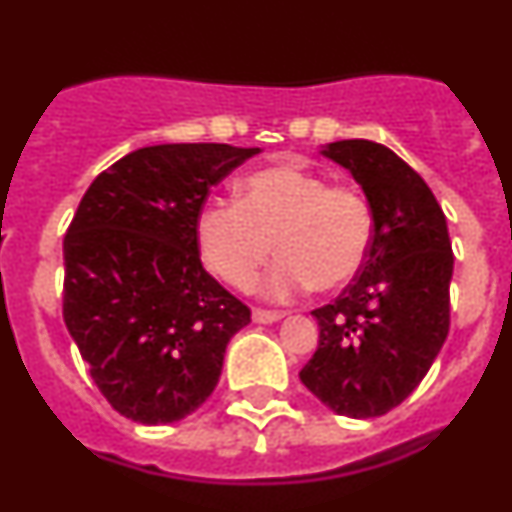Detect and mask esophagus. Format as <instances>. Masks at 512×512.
Wrapping results in <instances>:
<instances>
[{"label":"esophagus","instance_id":"obj_1","mask_svg":"<svg viewBox=\"0 0 512 512\" xmlns=\"http://www.w3.org/2000/svg\"><path fill=\"white\" fill-rule=\"evenodd\" d=\"M281 318H283V313H278V311H263V308H256L254 311L256 323H276V321H281Z\"/></svg>","mask_w":512,"mask_h":512}]
</instances>
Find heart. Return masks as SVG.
<instances>
[{
	"label": "heart",
	"mask_w": 512,
	"mask_h": 512,
	"mask_svg": "<svg viewBox=\"0 0 512 512\" xmlns=\"http://www.w3.org/2000/svg\"><path fill=\"white\" fill-rule=\"evenodd\" d=\"M373 224L361 191L286 161L244 176L239 201H206L194 236L206 268L239 291L254 286L276 249L281 258L263 281V296L286 303L311 286H346L371 251Z\"/></svg>",
	"instance_id": "obj_1"
}]
</instances>
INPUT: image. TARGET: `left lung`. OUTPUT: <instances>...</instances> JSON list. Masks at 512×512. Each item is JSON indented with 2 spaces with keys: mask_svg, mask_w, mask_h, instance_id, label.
<instances>
[{
  "mask_svg": "<svg viewBox=\"0 0 512 512\" xmlns=\"http://www.w3.org/2000/svg\"><path fill=\"white\" fill-rule=\"evenodd\" d=\"M321 154L356 179L376 224L353 283L313 311L318 348L298 378L338 416L376 418L416 391L448 336V224L426 181L388 146L346 139Z\"/></svg>",
  "mask_w": 512,
  "mask_h": 512,
  "instance_id": "8db88e82",
  "label": "left lung"
}]
</instances>
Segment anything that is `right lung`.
Here are the masks:
<instances>
[{
    "label": "right lung",
    "instance_id": "obj_1",
    "mask_svg": "<svg viewBox=\"0 0 512 512\" xmlns=\"http://www.w3.org/2000/svg\"><path fill=\"white\" fill-rule=\"evenodd\" d=\"M258 154L229 144L144 146L101 171L64 236V323L96 388L144 426L214 393L251 311L201 266L196 214Z\"/></svg>",
    "mask_w": 512,
    "mask_h": 512
}]
</instances>
